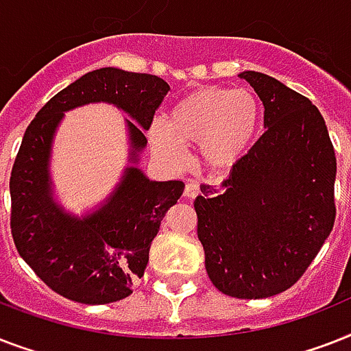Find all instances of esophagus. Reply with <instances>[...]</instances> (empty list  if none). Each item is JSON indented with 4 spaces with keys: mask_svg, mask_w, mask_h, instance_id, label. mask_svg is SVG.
I'll return each instance as SVG.
<instances>
[{
    "mask_svg": "<svg viewBox=\"0 0 351 351\" xmlns=\"http://www.w3.org/2000/svg\"><path fill=\"white\" fill-rule=\"evenodd\" d=\"M199 192H201V189H199L197 181H189V183L184 184V195L186 197H195Z\"/></svg>",
    "mask_w": 351,
    "mask_h": 351,
    "instance_id": "esophagus-1",
    "label": "esophagus"
}]
</instances>
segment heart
<instances>
[{"mask_svg": "<svg viewBox=\"0 0 351 351\" xmlns=\"http://www.w3.org/2000/svg\"><path fill=\"white\" fill-rule=\"evenodd\" d=\"M259 123V99L252 90L203 86L172 106L168 123L154 121L148 136L170 165L184 161L183 145H199L208 167L228 168L250 148Z\"/></svg>", "mask_w": 351, "mask_h": 351, "instance_id": "b5f03b06", "label": "heart"}]
</instances>
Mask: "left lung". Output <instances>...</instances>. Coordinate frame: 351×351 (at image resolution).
<instances>
[{
  "label": "left lung",
  "instance_id": "8db88e82",
  "mask_svg": "<svg viewBox=\"0 0 351 351\" xmlns=\"http://www.w3.org/2000/svg\"><path fill=\"white\" fill-rule=\"evenodd\" d=\"M239 77L265 105V134L232 168L223 190L201 184L193 208L212 285L237 299L293 287L335 223L337 159L308 97L261 72Z\"/></svg>",
  "mask_w": 351,
  "mask_h": 351
}]
</instances>
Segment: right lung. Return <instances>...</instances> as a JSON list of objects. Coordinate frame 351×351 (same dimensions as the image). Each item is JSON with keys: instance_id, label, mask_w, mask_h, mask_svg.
<instances>
[{"instance_id": "1", "label": "right lung", "mask_w": 351, "mask_h": 351, "mask_svg": "<svg viewBox=\"0 0 351 351\" xmlns=\"http://www.w3.org/2000/svg\"><path fill=\"white\" fill-rule=\"evenodd\" d=\"M170 90L152 74L92 70L58 92L36 114L10 173V232L25 263L56 293L83 304L121 301L134 291L148 265L159 224L183 193V181H150L139 168H127L121 184L97 212L77 219L50 197L49 158L63 112L106 101L130 114L132 159L145 148L158 106Z\"/></svg>"}]
</instances>
